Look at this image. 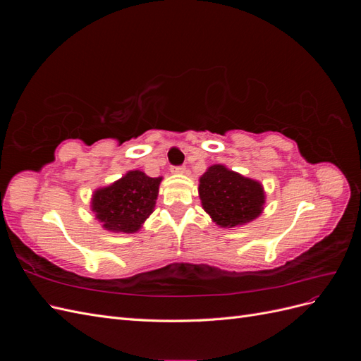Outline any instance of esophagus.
Segmentation results:
<instances>
[{
	"label": "esophagus",
	"mask_w": 361,
	"mask_h": 361,
	"mask_svg": "<svg viewBox=\"0 0 361 361\" xmlns=\"http://www.w3.org/2000/svg\"><path fill=\"white\" fill-rule=\"evenodd\" d=\"M185 171H187V167L185 166H173L171 167V173H174V174H183Z\"/></svg>",
	"instance_id": "1"
}]
</instances>
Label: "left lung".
Segmentation results:
<instances>
[{"mask_svg": "<svg viewBox=\"0 0 361 361\" xmlns=\"http://www.w3.org/2000/svg\"><path fill=\"white\" fill-rule=\"evenodd\" d=\"M199 194L203 209L221 227L255 220L264 209L262 185L224 166H212L200 178Z\"/></svg>", "mask_w": 361, "mask_h": 361, "instance_id": "left-lung-1", "label": "left lung"}]
</instances>
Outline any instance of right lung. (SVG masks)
<instances>
[{"instance_id":"obj_1","label":"right lung","mask_w":361,"mask_h":361,"mask_svg":"<svg viewBox=\"0 0 361 361\" xmlns=\"http://www.w3.org/2000/svg\"><path fill=\"white\" fill-rule=\"evenodd\" d=\"M161 180L162 178H149L140 170L129 171L93 194L92 209L108 231L137 232L154 211Z\"/></svg>"}]
</instances>
